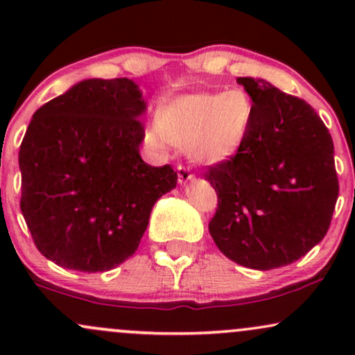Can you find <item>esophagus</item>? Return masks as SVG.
Instances as JSON below:
<instances>
[{"instance_id": "esophagus-1", "label": "esophagus", "mask_w": 355, "mask_h": 355, "mask_svg": "<svg viewBox=\"0 0 355 355\" xmlns=\"http://www.w3.org/2000/svg\"><path fill=\"white\" fill-rule=\"evenodd\" d=\"M177 173H178V183H180V185H185V183H189L195 178L193 173H191L189 168H185V166H178Z\"/></svg>"}]
</instances>
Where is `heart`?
<instances>
[{
    "label": "heart",
    "mask_w": 355,
    "mask_h": 355,
    "mask_svg": "<svg viewBox=\"0 0 355 355\" xmlns=\"http://www.w3.org/2000/svg\"><path fill=\"white\" fill-rule=\"evenodd\" d=\"M254 116V100L242 88L189 93L158 108L146 125L145 141L158 152L183 146L197 165H220L242 150Z\"/></svg>",
    "instance_id": "heart-1"
}]
</instances>
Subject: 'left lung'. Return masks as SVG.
Here are the masks:
<instances>
[{"instance_id":"1","label":"left lung","mask_w":355,"mask_h":355,"mask_svg":"<svg viewBox=\"0 0 355 355\" xmlns=\"http://www.w3.org/2000/svg\"><path fill=\"white\" fill-rule=\"evenodd\" d=\"M255 116L242 150L205 178L218 195L209 230L239 266L270 270L295 262L327 234L339 197L334 144L304 100L262 78H237Z\"/></svg>"}]
</instances>
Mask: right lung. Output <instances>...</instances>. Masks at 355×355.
<instances>
[{"label": "right lung", "mask_w": 355, "mask_h": 355, "mask_svg": "<svg viewBox=\"0 0 355 355\" xmlns=\"http://www.w3.org/2000/svg\"><path fill=\"white\" fill-rule=\"evenodd\" d=\"M144 93L133 80L78 81L35 112L19 146L21 214L56 266L107 272L135 254L170 165L140 157Z\"/></svg>", "instance_id": "add662e5"}]
</instances>
